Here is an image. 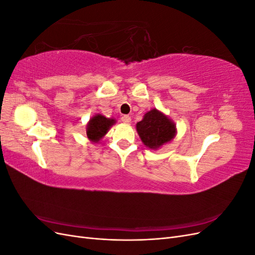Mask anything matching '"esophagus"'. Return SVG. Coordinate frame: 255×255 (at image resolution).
Returning a JSON list of instances; mask_svg holds the SVG:
<instances>
[{"label": "esophagus", "instance_id": "esophagus-1", "mask_svg": "<svg viewBox=\"0 0 255 255\" xmlns=\"http://www.w3.org/2000/svg\"><path fill=\"white\" fill-rule=\"evenodd\" d=\"M121 121L123 123H126V125H128V123L130 122V117H129L128 115H123L122 117H121Z\"/></svg>", "mask_w": 255, "mask_h": 255}]
</instances>
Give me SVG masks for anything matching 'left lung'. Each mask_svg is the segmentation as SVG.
<instances>
[{"label": "left lung", "mask_w": 255, "mask_h": 255, "mask_svg": "<svg viewBox=\"0 0 255 255\" xmlns=\"http://www.w3.org/2000/svg\"><path fill=\"white\" fill-rule=\"evenodd\" d=\"M136 129L143 144L153 150L171 141L176 134L174 122L156 109L144 114L143 119L136 125Z\"/></svg>", "instance_id": "obj_1"}]
</instances>
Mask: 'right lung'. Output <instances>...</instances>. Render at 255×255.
I'll list each match as a JSON object with an SVG mask.
<instances>
[{
	"label": "right lung",
	"mask_w": 255,
	"mask_h": 255,
	"mask_svg": "<svg viewBox=\"0 0 255 255\" xmlns=\"http://www.w3.org/2000/svg\"><path fill=\"white\" fill-rule=\"evenodd\" d=\"M115 119L106 118L102 115H96L92 117L86 128V134L89 140L92 142H98L102 139L105 134L109 132L112 126L115 125Z\"/></svg>",
	"instance_id": "right-lung-1"
}]
</instances>
